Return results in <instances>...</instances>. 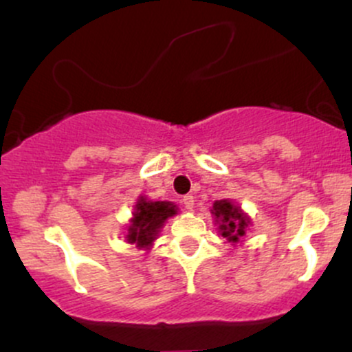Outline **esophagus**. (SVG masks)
<instances>
[{
	"label": "esophagus",
	"instance_id": "34e87169",
	"mask_svg": "<svg viewBox=\"0 0 352 352\" xmlns=\"http://www.w3.org/2000/svg\"><path fill=\"white\" fill-rule=\"evenodd\" d=\"M182 204H184V207L187 210H192L193 205H195V200H193L192 195H185L184 199H182Z\"/></svg>",
	"mask_w": 352,
	"mask_h": 352
}]
</instances>
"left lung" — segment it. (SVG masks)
Returning <instances> with one entry per match:
<instances>
[{
  "mask_svg": "<svg viewBox=\"0 0 352 352\" xmlns=\"http://www.w3.org/2000/svg\"><path fill=\"white\" fill-rule=\"evenodd\" d=\"M218 223V232L230 243H238L246 235V228L250 225V218L241 212L238 205L230 200H217L213 208L210 210Z\"/></svg>",
  "mask_w": 352,
  "mask_h": 352,
  "instance_id": "1",
  "label": "left lung"
}]
</instances>
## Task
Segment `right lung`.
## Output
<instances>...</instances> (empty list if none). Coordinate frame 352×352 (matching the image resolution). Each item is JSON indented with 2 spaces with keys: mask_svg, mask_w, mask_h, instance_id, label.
<instances>
[{
  "mask_svg": "<svg viewBox=\"0 0 352 352\" xmlns=\"http://www.w3.org/2000/svg\"><path fill=\"white\" fill-rule=\"evenodd\" d=\"M175 213L177 205H173L172 201H151L145 197H139L125 238L129 243H135L139 248L148 250L153 240L159 236L165 220Z\"/></svg>",
  "mask_w": 352,
  "mask_h": 352,
  "instance_id": "1",
  "label": "right lung"
}]
</instances>
